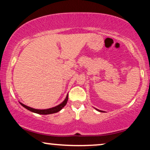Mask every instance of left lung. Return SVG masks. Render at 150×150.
Here are the masks:
<instances>
[{
	"label": "left lung",
	"instance_id": "1",
	"mask_svg": "<svg viewBox=\"0 0 150 150\" xmlns=\"http://www.w3.org/2000/svg\"><path fill=\"white\" fill-rule=\"evenodd\" d=\"M96 109H97V108H96ZM98 111H99V112H104V111H101V110H99V109H97Z\"/></svg>",
	"mask_w": 150,
	"mask_h": 150
}]
</instances>
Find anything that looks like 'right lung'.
<instances>
[{"label": "right lung", "instance_id": "1", "mask_svg": "<svg viewBox=\"0 0 150 150\" xmlns=\"http://www.w3.org/2000/svg\"><path fill=\"white\" fill-rule=\"evenodd\" d=\"M68 94L65 97V100L60 104L58 106H55V107L53 108H47V109H36V108H31L30 106H27L26 105L22 104V103L20 102V104L22 105L23 107H25V108H27V110L29 111H32V112L36 113H39V114H42V115H47V114H51V113H57L58 111H60L63 108L64 106L66 105L67 104V101H68Z\"/></svg>", "mask_w": 150, "mask_h": 150}]
</instances>
